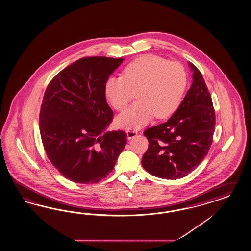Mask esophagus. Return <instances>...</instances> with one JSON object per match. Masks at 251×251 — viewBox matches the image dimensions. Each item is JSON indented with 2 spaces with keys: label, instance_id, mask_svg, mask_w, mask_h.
I'll list each match as a JSON object with an SVG mask.
<instances>
[{
  "label": "esophagus",
  "instance_id": "1",
  "mask_svg": "<svg viewBox=\"0 0 251 251\" xmlns=\"http://www.w3.org/2000/svg\"><path fill=\"white\" fill-rule=\"evenodd\" d=\"M126 134H127V138L128 139H132V138H134V137L137 135V131L135 130V129H128L126 131Z\"/></svg>",
  "mask_w": 251,
  "mask_h": 251
}]
</instances>
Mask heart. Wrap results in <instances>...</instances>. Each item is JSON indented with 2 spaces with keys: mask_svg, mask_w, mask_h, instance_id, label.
Wrapping results in <instances>:
<instances>
[{
  "mask_svg": "<svg viewBox=\"0 0 251 251\" xmlns=\"http://www.w3.org/2000/svg\"><path fill=\"white\" fill-rule=\"evenodd\" d=\"M185 68L154 54H144L130 62L124 75H111L104 84V94L118 111L126 109L137 88L139 98L117 116V124L125 128H137L154 116L166 118L179 107L186 88Z\"/></svg>",
  "mask_w": 251,
  "mask_h": 251,
  "instance_id": "obj_1",
  "label": "heart"
}]
</instances>
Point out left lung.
<instances>
[{
  "label": "left lung",
  "mask_w": 251,
  "mask_h": 251,
  "mask_svg": "<svg viewBox=\"0 0 251 251\" xmlns=\"http://www.w3.org/2000/svg\"><path fill=\"white\" fill-rule=\"evenodd\" d=\"M193 83L179 107L167 122L148 128L142 166L148 173L177 179L191 173L212 145L216 116L212 99L200 70L192 64Z\"/></svg>",
  "instance_id": "8db88e82"
}]
</instances>
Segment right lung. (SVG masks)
Here are the masks:
<instances>
[{
	"label": "right lung",
	"mask_w": 251,
	"mask_h": 251,
	"mask_svg": "<svg viewBox=\"0 0 251 251\" xmlns=\"http://www.w3.org/2000/svg\"><path fill=\"white\" fill-rule=\"evenodd\" d=\"M123 58L84 57L48 84L39 115L45 153L65 178L94 184L105 178L126 145L122 131L106 132L114 114L104 84Z\"/></svg>",
	"instance_id": "right-lung-1"
}]
</instances>
